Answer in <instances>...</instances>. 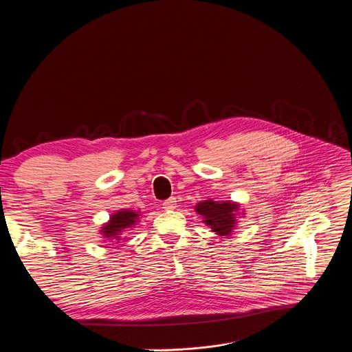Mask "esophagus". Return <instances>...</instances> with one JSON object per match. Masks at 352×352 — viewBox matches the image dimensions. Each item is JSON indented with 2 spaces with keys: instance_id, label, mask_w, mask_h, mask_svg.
<instances>
[{
  "instance_id": "esophagus-1",
  "label": "esophagus",
  "mask_w": 352,
  "mask_h": 352,
  "mask_svg": "<svg viewBox=\"0 0 352 352\" xmlns=\"http://www.w3.org/2000/svg\"><path fill=\"white\" fill-rule=\"evenodd\" d=\"M177 208V200L175 197H170L163 202V209L164 210H174Z\"/></svg>"
}]
</instances>
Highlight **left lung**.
<instances>
[{
  "label": "left lung",
  "instance_id": "left-lung-1",
  "mask_svg": "<svg viewBox=\"0 0 352 352\" xmlns=\"http://www.w3.org/2000/svg\"><path fill=\"white\" fill-rule=\"evenodd\" d=\"M195 210L204 217V223L220 236L231 235L232 230H235L238 224L236 216L239 214V205L236 202H230V200L214 202V200L209 199L205 202H199Z\"/></svg>",
  "mask_w": 352,
  "mask_h": 352
}]
</instances>
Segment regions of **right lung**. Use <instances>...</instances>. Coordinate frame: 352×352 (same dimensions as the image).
I'll return each instance as SVG.
<instances>
[{
    "label": "right lung",
    "mask_w": 352,
    "mask_h": 352,
    "mask_svg": "<svg viewBox=\"0 0 352 352\" xmlns=\"http://www.w3.org/2000/svg\"><path fill=\"white\" fill-rule=\"evenodd\" d=\"M139 212L129 210V209H121L117 213H113L110 220L103 224L100 234L103 235L104 241L107 242H116L120 243L122 232H125L128 228H132L139 221Z\"/></svg>",
    "instance_id": "add662e5"
}]
</instances>
